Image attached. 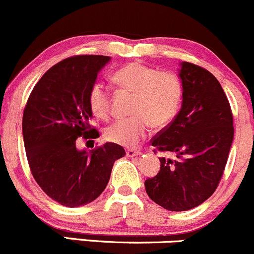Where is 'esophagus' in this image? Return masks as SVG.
<instances>
[{
  "label": "esophagus",
  "mask_w": 254,
  "mask_h": 254,
  "mask_svg": "<svg viewBox=\"0 0 254 254\" xmlns=\"http://www.w3.org/2000/svg\"><path fill=\"white\" fill-rule=\"evenodd\" d=\"M126 154H127V156H129V158H133V156L139 155L140 150H138V149H127Z\"/></svg>",
  "instance_id": "esophagus-1"
}]
</instances>
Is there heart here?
Here are the masks:
<instances>
[{
	"instance_id": "1",
	"label": "heart",
	"mask_w": 254,
	"mask_h": 254,
	"mask_svg": "<svg viewBox=\"0 0 254 254\" xmlns=\"http://www.w3.org/2000/svg\"><path fill=\"white\" fill-rule=\"evenodd\" d=\"M114 82L121 90L133 93L132 117L122 119L108 127L109 142L124 146L135 145L154 127H164L174 120L181 106L184 88L175 73L155 69L142 62H129L114 73ZM93 114L101 120L110 117V91L103 83L91 85L88 96Z\"/></svg>"
}]
</instances>
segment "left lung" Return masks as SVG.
<instances>
[{
    "instance_id": "obj_1",
    "label": "left lung",
    "mask_w": 254,
    "mask_h": 254,
    "mask_svg": "<svg viewBox=\"0 0 254 254\" xmlns=\"http://www.w3.org/2000/svg\"><path fill=\"white\" fill-rule=\"evenodd\" d=\"M179 75L181 110L151 139L155 150L177 159L160 158V171L144 182L150 199L171 211L195 208L215 192L234 140L231 108L218 79L190 62H182Z\"/></svg>"
}]
</instances>
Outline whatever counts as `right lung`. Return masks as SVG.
<instances>
[{
  "instance_id": "obj_1",
  "label": "right lung",
  "mask_w": 254,
  "mask_h": 254,
  "mask_svg": "<svg viewBox=\"0 0 254 254\" xmlns=\"http://www.w3.org/2000/svg\"><path fill=\"white\" fill-rule=\"evenodd\" d=\"M109 56L80 55L64 60L40 78L23 114V139L34 179L55 202L80 206L95 200L108 186L112 166L126 155L121 145L105 143L79 150L77 138L94 139L88 96Z\"/></svg>"
}]
</instances>
